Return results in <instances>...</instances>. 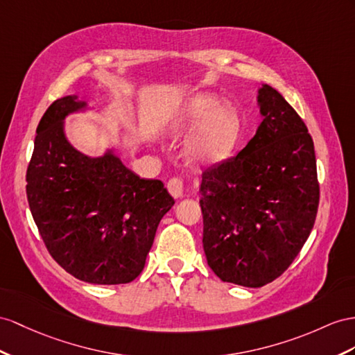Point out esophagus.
I'll return each mask as SVG.
<instances>
[{
    "instance_id": "obj_1",
    "label": "esophagus",
    "mask_w": 355,
    "mask_h": 355,
    "mask_svg": "<svg viewBox=\"0 0 355 355\" xmlns=\"http://www.w3.org/2000/svg\"><path fill=\"white\" fill-rule=\"evenodd\" d=\"M168 190L169 193L174 196L175 199L183 196V192H184V187H183V181H181L180 178H171L168 181Z\"/></svg>"
}]
</instances>
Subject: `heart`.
I'll return each instance as SVG.
<instances>
[{
    "label": "heart",
    "instance_id": "heart-1",
    "mask_svg": "<svg viewBox=\"0 0 355 355\" xmlns=\"http://www.w3.org/2000/svg\"><path fill=\"white\" fill-rule=\"evenodd\" d=\"M192 130L184 144L186 159L198 166H214L232 157L244 138L240 111L220 97L201 93L184 100L165 124V132L180 136Z\"/></svg>",
    "mask_w": 355,
    "mask_h": 355
}]
</instances>
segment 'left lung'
<instances>
[{
  "mask_svg": "<svg viewBox=\"0 0 355 355\" xmlns=\"http://www.w3.org/2000/svg\"><path fill=\"white\" fill-rule=\"evenodd\" d=\"M262 121L237 156L204 171L207 262L230 284L277 279L304 246L320 204L312 136L277 89H258Z\"/></svg>",
  "mask_w": 355,
  "mask_h": 355,
  "instance_id": "left-lung-1",
  "label": "left lung"
}]
</instances>
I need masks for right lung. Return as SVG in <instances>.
<instances>
[{
  "mask_svg": "<svg viewBox=\"0 0 355 355\" xmlns=\"http://www.w3.org/2000/svg\"><path fill=\"white\" fill-rule=\"evenodd\" d=\"M88 107L78 96L53 102L37 125L26 198L51 257L96 285L141 275L157 226L174 199L160 180L139 178L106 150L91 157L66 136L64 120Z\"/></svg>",
  "mask_w": 355,
  "mask_h": 355,
  "instance_id": "1",
  "label": "right lung"
}]
</instances>
